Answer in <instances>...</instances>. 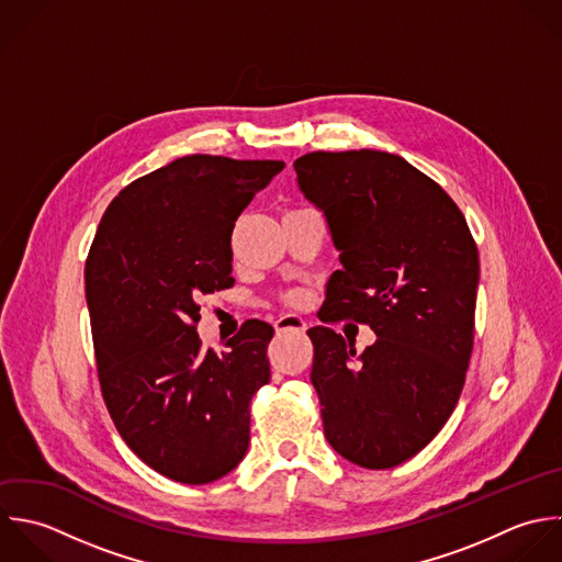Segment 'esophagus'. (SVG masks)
<instances>
[{"mask_svg":"<svg viewBox=\"0 0 562 562\" xmlns=\"http://www.w3.org/2000/svg\"><path fill=\"white\" fill-rule=\"evenodd\" d=\"M276 333H304L306 330V322L300 315H282L280 319H276Z\"/></svg>","mask_w":562,"mask_h":562,"instance_id":"1","label":"esophagus"}]
</instances>
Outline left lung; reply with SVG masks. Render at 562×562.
<instances>
[{"label":"left lung","mask_w":562,"mask_h":562,"mask_svg":"<svg viewBox=\"0 0 562 562\" xmlns=\"http://www.w3.org/2000/svg\"><path fill=\"white\" fill-rule=\"evenodd\" d=\"M293 168L339 251L324 322L350 317L376 335L357 355L333 328L308 330L326 440L357 467H398L438 436L460 398L473 352L475 240L453 199L401 155L317 150Z\"/></svg>","instance_id":"1"}]
</instances>
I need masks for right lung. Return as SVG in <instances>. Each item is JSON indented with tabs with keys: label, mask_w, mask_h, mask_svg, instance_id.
Here are the masks:
<instances>
[{
	"label": "right lung",
	"mask_w": 562,
	"mask_h": 562,
	"mask_svg": "<svg viewBox=\"0 0 562 562\" xmlns=\"http://www.w3.org/2000/svg\"><path fill=\"white\" fill-rule=\"evenodd\" d=\"M282 168L175 159L111 201L89 249L85 295L106 409L128 449L172 482H216L247 453L273 328L251 319L227 352L201 350L196 300L234 284V223Z\"/></svg>",
	"instance_id": "1"
}]
</instances>
